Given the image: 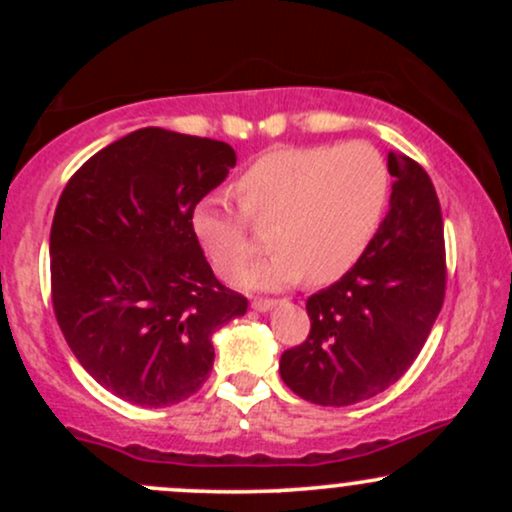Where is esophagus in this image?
I'll return each instance as SVG.
<instances>
[{"mask_svg": "<svg viewBox=\"0 0 512 512\" xmlns=\"http://www.w3.org/2000/svg\"><path fill=\"white\" fill-rule=\"evenodd\" d=\"M274 305H276L274 298H255V301H252V308L260 310V313H267V310H272Z\"/></svg>", "mask_w": 512, "mask_h": 512, "instance_id": "34e87169", "label": "esophagus"}]
</instances>
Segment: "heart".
Returning <instances> with one entry per match:
<instances>
[{
    "mask_svg": "<svg viewBox=\"0 0 512 512\" xmlns=\"http://www.w3.org/2000/svg\"><path fill=\"white\" fill-rule=\"evenodd\" d=\"M240 211L207 197L192 231L216 272L233 276L255 252L248 220L274 221V250L240 276L250 289H281L308 276L330 284L373 243L390 195V168L375 146H286L252 161L236 180Z\"/></svg>",
    "mask_w": 512,
    "mask_h": 512,
    "instance_id": "b5f03b06",
    "label": "heart"
}]
</instances>
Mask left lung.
I'll use <instances>...</instances> for the list:
<instances>
[{
  "instance_id": "8db88e82",
  "label": "left lung",
  "mask_w": 512,
  "mask_h": 512,
  "mask_svg": "<svg viewBox=\"0 0 512 512\" xmlns=\"http://www.w3.org/2000/svg\"><path fill=\"white\" fill-rule=\"evenodd\" d=\"M390 211L363 257L305 301L310 332L281 354V380L322 407H349L397 383L443 308V214L431 178L390 151Z\"/></svg>"
}]
</instances>
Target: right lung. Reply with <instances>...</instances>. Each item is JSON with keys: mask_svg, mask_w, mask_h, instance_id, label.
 Masks as SVG:
<instances>
[{"mask_svg": "<svg viewBox=\"0 0 512 512\" xmlns=\"http://www.w3.org/2000/svg\"><path fill=\"white\" fill-rule=\"evenodd\" d=\"M236 151L144 127L69 178L50 231L57 325L84 370L137 407L195 395L214 368L211 334L248 298L211 272L192 211L226 180Z\"/></svg>", "mask_w": 512, "mask_h": 512, "instance_id": "right-lung-1", "label": "right lung"}]
</instances>
